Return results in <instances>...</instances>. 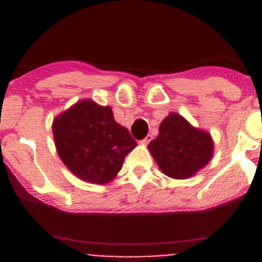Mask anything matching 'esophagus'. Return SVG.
Wrapping results in <instances>:
<instances>
[{
	"label": "esophagus",
	"mask_w": 262,
	"mask_h": 262,
	"mask_svg": "<svg viewBox=\"0 0 262 262\" xmlns=\"http://www.w3.org/2000/svg\"><path fill=\"white\" fill-rule=\"evenodd\" d=\"M151 140H152V135H147L144 139H143L142 143H144V144H148V143L151 142Z\"/></svg>",
	"instance_id": "34e87169"
}]
</instances>
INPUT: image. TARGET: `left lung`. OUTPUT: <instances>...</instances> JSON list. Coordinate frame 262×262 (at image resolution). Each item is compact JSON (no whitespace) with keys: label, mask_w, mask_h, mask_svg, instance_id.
<instances>
[{"label":"left lung","mask_w":262,"mask_h":262,"mask_svg":"<svg viewBox=\"0 0 262 262\" xmlns=\"http://www.w3.org/2000/svg\"><path fill=\"white\" fill-rule=\"evenodd\" d=\"M148 148L163 173L185 180L209 163L214 144L209 134L194 128L185 118L172 113L161 122L159 136Z\"/></svg>","instance_id":"1"}]
</instances>
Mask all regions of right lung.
Wrapping results in <instances>:
<instances>
[{
	"label": "right lung",
	"instance_id": "add662e5",
	"mask_svg": "<svg viewBox=\"0 0 262 262\" xmlns=\"http://www.w3.org/2000/svg\"><path fill=\"white\" fill-rule=\"evenodd\" d=\"M53 138L61 161L73 174L93 184L110 182L136 147L111 107L81 101L55 119Z\"/></svg>",
	"mask_w": 262,
	"mask_h": 262
}]
</instances>
